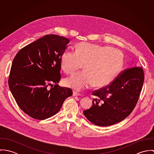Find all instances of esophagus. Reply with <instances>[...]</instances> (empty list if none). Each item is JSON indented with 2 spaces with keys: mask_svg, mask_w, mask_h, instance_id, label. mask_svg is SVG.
<instances>
[{
  "mask_svg": "<svg viewBox=\"0 0 154 154\" xmlns=\"http://www.w3.org/2000/svg\"><path fill=\"white\" fill-rule=\"evenodd\" d=\"M79 95H81V94L75 91L73 92V96H79Z\"/></svg>",
  "mask_w": 154,
  "mask_h": 154,
  "instance_id": "34e87169",
  "label": "esophagus"
}]
</instances>
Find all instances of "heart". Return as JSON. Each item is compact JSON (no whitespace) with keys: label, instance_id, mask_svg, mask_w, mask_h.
Segmentation results:
<instances>
[{"label":"heart","instance_id":"obj_1","mask_svg":"<svg viewBox=\"0 0 154 154\" xmlns=\"http://www.w3.org/2000/svg\"><path fill=\"white\" fill-rule=\"evenodd\" d=\"M84 71L66 78L64 85L79 91L92 84L103 88L112 82L123 66L122 53L109 46L87 43L78 44L76 51L66 50L62 55L60 66L67 74L82 68Z\"/></svg>","mask_w":154,"mask_h":154}]
</instances>
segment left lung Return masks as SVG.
<instances>
[{
  "label": "left lung",
  "instance_id": "1",
  "mask_svg": "<svg viewBox=\"0 0 154 154\" xmlns=\"http://www.w3.org/2000/svg\"><path fill=\"white\" fill-rule=\"evenodd\" d=\"M144 81L143 70L133 67L124 70L104 88L92 92V106L83 113L98 126H109L126 119L138 101Z\"/></svg>",
  "mask_w": 154,
  "mask_h": 154
}]
</instances>
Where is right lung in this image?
Returning a JSON list of instances; mask_svg holds the SVG:
<instances>
[{"instance_id": "obj_1", "label": "right lung", "mask_w": 154, "mask_h": 154, "mask_svg": "<svg viewBox=\"0 0 154 154\" xmlns=\"http://www.w3.org/2000/svg\"><path fill=\"white\" fill-rule=\"evenodd\" d=\"M69 42L64 37L45 35L22 48L13 60L10 90L20 109L35 119L55 115L73 94L71 89L57 85L61 57ZM53 84L54 88H48Z\"/></svg>"}]
</instances>
